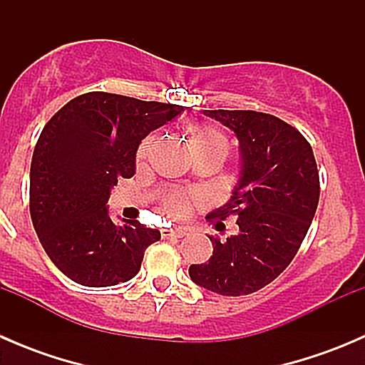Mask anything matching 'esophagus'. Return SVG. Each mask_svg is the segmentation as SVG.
Segmentation results:
<instances>
[{"label": "esophagus", "instance_id": "esophagus-1", "mask_svg": "<svg viewBox=\"0 0 365 365\" xmlns=\"http://www.w3.org/2000/svg\"><path fill=\"white\" fill-rule=\"evenodd\" d=\"M160 235L162 238H182L185 237V230H182V227H164V230H160Z\"/></svg>", "mask_w": 365, "mask_h": 365}]
</instances>
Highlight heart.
<instances>
[{
    "label": "heart",
    "instance_id": "heart-1",
    "mask_svg": "<svg viewBox=\"0 0 365 365\" xmlns=\"http://www.w3.org/2000/svg\"><path fill=\"white\" fill-rule=\"evenodd\" d=\"M150 143H152V139H146V141L143 143L141 150H139L141 155L148 150ZM189 146L190 150H213V152H220L224 153V155H226L227 148H230V146H227V139L224 138L217 128L205 123L190 127ZM165 210H168L171 215H183V213H187V210H189V201H187L185 196H182V194H169V196L165 197Z\"/></svg>",
    "mask_w": 365,
    "mask_h": 365
}]
</instances>
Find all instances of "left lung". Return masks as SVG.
<instances>
[{"label": "left lung", "mask_w": 365, "mask_h": 365, "mask_svg": "<svg viewBox=\"0 0 365 365\" xmlns=\"http://www.w3.org/2000/svg\"><path fill=\"white\" fill-rule=\"evenodd\" d=\"M203 114L231 128L240 145L237 185L226 205L206 215H235L238 233L222 244L208 237L212 256L190 264L189 275L219 295H249L279 277L300 249L318 208V165L307 139L277 116L226 109Z\"/></svg>", "instance_id": "left-lung-1"}]
</instances>
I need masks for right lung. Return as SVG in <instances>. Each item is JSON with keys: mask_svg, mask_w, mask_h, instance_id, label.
I'll use <instances>...</instances> for the list:
<instances>
[{"mask_svg": "<svg viewBox=\"0 0 365 365\" xmlns=\"http://www.w3.org/2000/svg\"><path fill=\"white\" fill-rule=\"evenodd\" d=\"M183 106L90 91L65 104L43 127L29 171V212L43 251L73 282L106 288L141 268L160 231L109 217L120 178L135 173L143 139L182 114Z\"/></svg>", "mask_w": 365, "mask_h": 365, "instance_id": "right-lung-1", "label": "right lung"}]
</instances>
